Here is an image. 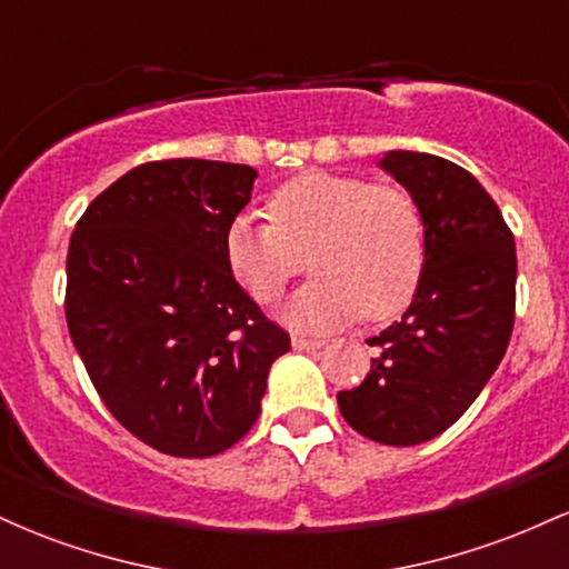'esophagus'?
Listing matches in <instances>:
<instances>
[{
    "mask_svg": "<svg viewBox=\"0 0 569 569\" xmlns=\"http://www.w3.org/2000/svg\"><path fill=\"white\" fill-rule=\"evenodd\" d=\"M321 345H323V339H310V337H302V335L291 337V348L293 350H318Z\"/></svg>",
    "mask_w": 569,
    "mask_h": 569,
    "instance_id": "34e87169",
    "label": "esophagus"
}]
</instances>
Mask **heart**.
Returning <instances> with one entry per match:
<instances>
[{
	"label": "heart",
	"instance_id": "1",
	"mask_svg": "<svg viewBox=\"0 0 569 569\" xmlns=\"http://www.w3.org/2000/svg\"><path fill=\"white\" fill-rule=\"evenodd\" d=\"M270 217L238 213L224 230V259L259 305H272L302 272L307 253L316 276L283 310L297 329L323 331L361 312L385 321L415 297L426 221L407 189L310 171L272 192Z\"/></svg>",
	"mask_w": 569,
	"mask_h": 569
}]
</instances>
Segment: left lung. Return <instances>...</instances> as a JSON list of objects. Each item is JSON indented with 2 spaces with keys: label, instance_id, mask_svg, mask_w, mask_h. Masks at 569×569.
I'll list each match as a JSON object with an SVG mask.
<instances>
[{
  "label": "left lung",
  "instance_id": "8db88e82",
  "mask_svg": "<svg viewBox=\"0 0 569 569\" xmlns=\"http://www.w3.org/2000/svg\"><path fill=\"white\" fill-rule=\"evenodd\" d=\"M420 206L426 267L401 321L371 337V371L337 403L352 430L415 447L462 417L506 356L516 246L500 208L466 168L393 149L380 160Z\"/></svg>",
  "mask_w": 569,
  "mask_h": 569
}]
</instances>
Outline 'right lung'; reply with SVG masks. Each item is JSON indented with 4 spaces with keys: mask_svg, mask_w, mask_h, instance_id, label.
<instances>
[{
    "mask_svg": "<svg viewBox=\"0 0 569 569\" xmlns=\"http://www.w3.org/2000/svg\"><path fill=\"white\" fill-rule=\"evenodd\" d=\"M253 181L234 162H143L71 232V342L117 422L162 455L211 457L243 439L291 350L224 259Z\"/></svg>",
    "mask_w": 569,
    "mask_h": 569,
    "instance_id": "right-lung-1",
    "label": "right lung"
}]
</instances>
